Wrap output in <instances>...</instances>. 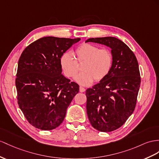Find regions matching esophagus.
I'll return each mask as SVG.
<instances>
[{
    "instance_id": "1",
    "label": "esophagus",
    "mask_w": 159,
    "mask_h": 159,
    "mask_svg": "<svg viewBox=\"0 0 159 159\" xmlns=\"http://www.w3.org/2000/svg\"><path fill=\"white\" fill-rule=\"evenodd\" d=\"M79 91L81 93H83V92L85 91V89L84 87H79Z\"/></svg>"
}]
</instances>
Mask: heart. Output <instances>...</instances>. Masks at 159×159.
Segmentation results:
<instances>
[{"instance_id":"heart-1","label":"heart","mask_w":159,"mask_h":159,"mask_svg":"<svg viewBox=\"0 0 159 159\" xmlns=\"http://www.w3.org/2000/svg\"><path fill=\"white\" fill-rule=\"evenodd\" d=\"M75 58L70 53H64L60 56V65L64 75L68 78L74 76L79 71L78 64L84 62L83 72L76 75V82L83 86L102 80L110 72L113 58L111 52L107 49H100L91 43H83L77 48Z\"/></svg>"}]
</instances>
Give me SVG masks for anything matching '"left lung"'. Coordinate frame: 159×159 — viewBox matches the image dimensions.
<instances>
[{
    "label": "left lung",
    "instance_id": "obj_1",
    "mask_svg": "<svg viewBox=\"0 0 159 159\" xmlns=\"http://www.w3.org/2000/svg\"><path fill=\"white\" fill-rule=\"evenodd\" d=\"M85 42L111 49L110 72L86 91L87 113L91 125L100 132H111L120 128L135 109L141 82L138 60L127 45L116 38H90Z\"/></svg>",
    "mask_w": 159,
    "mask_h": 159
}]
</instances>
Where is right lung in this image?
I'll return each instance as SVG.
<instances>
[{"instance_id":"right-lung-1","label":"right lung","mask_w":159,"mask_h":159,"mask_svg":"<svg viewBox=\"0 0 159 159\" xmlns=\"http://www.w3.org/2000/svg\"><path fill=\"white\" fill-rule=\"evenodd\" d=\"M80 38L44 37L23 50L15 80L19 108L29 123L43 130L62 123L79 86L62 75L60 58Z\"/></svg>"}]
</instances>
